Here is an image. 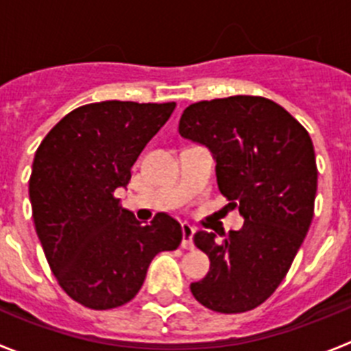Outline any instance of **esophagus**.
I'll return each instance as SVG.
<instances>
[{
	"instance_id": "1",
	"label": "esophagus",
	"mask_w": 351,
	"mask_h": 351,
	"mask_svg": "<svg viewBox=\"0 0 351 351\" xmlns=\"http://www.w3.org/2000/svg\"><path fill=\"white\" fill-rule=\"evenodd\" d=\"M182 243L181 246L184 250H193V235H195V228L190 225V223H182Z\"/></svg>"
}]
</instances>
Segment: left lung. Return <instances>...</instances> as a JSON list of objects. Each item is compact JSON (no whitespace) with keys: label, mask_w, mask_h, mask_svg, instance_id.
Returning <instances> with one entry per match:
<instances>
[{"label":"left lung","mask_w":351,"mask_h":351,"mask_svg":"<svg viewBox=\"0 0 351 351\" xmlns=\"http://www.w3.org/2000/svg\"><path fill=\"white\" fill-rule=\"evenodd\" d=\"M179 133L209 149L219 191L244 218L221 243L213 232L195 234L210 267L191 293L226 315L255 309L280 287L311 225L318 181L311 137L281 105L244 95L186 107Z\"/></svg>","instance_id":"left-lung-1"}]
</instances>
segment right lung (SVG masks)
Here are the masks:
<instances>
[{"label": "right lung", "instance_id": "add662e5", "mask_svg": "<svg viewBox=\"0 0 351 351\" xmlns=\"http://www.w3.org/2000/svg\"><path fill=\"white\" fill-rule=\"evenodd\" d=\"M173 108V101L84 105L36 149L29 178L36 235L60 287L86 308L130 302L151 260L181 244L178 219L158 213L142 225L114 195L126 188L133 163Z\"/></svg>", "mask_w": 351, "mask_h": 351}]
</instances>
